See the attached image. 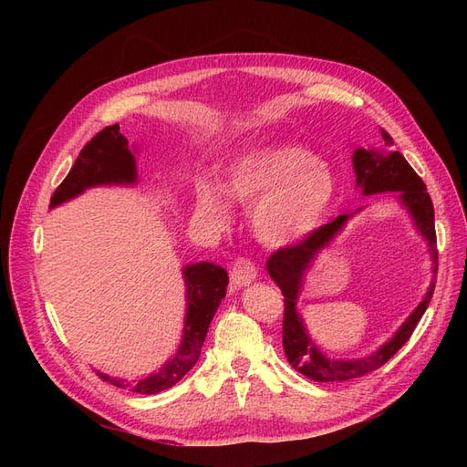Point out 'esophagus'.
<instances>
[{
    "label": "esophagus",
    "instance_id": "34e87169",
    "mask_svg": "<svg viewBox=\"0 0 467 467\" xmlns=\"http://www.w3.org/2000/svg\"><path fill=\"white\" fill-rule=\"evenodd\" d=\"M257 275H259V268H257L255 263H253L251 259L239 257V259H235V263L232 265L230 280H232L234 286L242 288V286H249L251 282L257 278Z\"/></svg>",
    "mask_w": 467,
    "mask_h": 467
}]
</instances>
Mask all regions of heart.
<instances>
[{"instance_id": "1", "label": "heart", "mask_w": 467, "mask_h": 467, "mask_svg": "<svg viewBox=\"0 0 467 467\" xmlns=\"http://www.w3.org/2000/svg\"><path fill=\"white\" fill-rule=\"evenodd\" d=\"M223 189L230 199L251 207L253 232L263 244L286 247L316 232L337 199L333 169L300 144H271L235 155L225 165ZM225 194L201 181L196 214L214 228L230 222Z\"/></svg>"}]
</instances>
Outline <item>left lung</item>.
<instances>
[{
  "mask_svg": "<svg viewBox=\"0 0 467 467\" xmlns=\"http://www.w3.org/2000/svg\"><path fill=\"white\" fill-rule=\"evenodd\" d=\"M386 148H358L352 153V167H355L357 187L364 196L395 192V199L409 212L415 230L425 237L431 261H432V280L422 296L420 304L413 309L409 317L401 323L388 341L378 347L374 352L358 358H331L319 350L316 341L309 337L304 317L298 314V298L304 288L306 273L314 265L321 249L327 247L337 234L347 225V222L360 212L358 208L352 214L337 216L333 222L321 225L309 234L302 244L278 249L266 261V271L276 282V286L285 294V321H282V347L294 370L314 381H347L362 378L384 366L395 352H398L415 331L419 319L427 312L434 294V278L438 271V251H436V232H434V208L425 182L415 173V169L407 163L400 151L389 150L393 138L381 129Z\"/></svg>",
  "mask_w": 467,
  "mask_h": 467,
  "instance_id": "left-lung-1",
  "label": "left lung"
}]
</instances>
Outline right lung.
Returning a JSON list of instances; mask_svg holds the SVG:
<instances>
[{
    "label": "right lung",
    "mask_w": 467,
    "mask_h": 467,
    "mask_svg": "<svg viewBox=\"0 0 467 467\" xmlns=\"http://www.w3.org/2000/svg\"><path fill=\"white\" fill-rule=\"evenodd\" d=\"M134 151L136 148L132 150L129 146V140L120 134L119 124L107 126L81 150L67 177L54 191L50 208L72 201L93 187H134L138 182ZM182 278H185L187 286V312L182 338L175 355L155 372L132 381L99 372V376L107 379L109 384L144 395L160 393L173 388L199 360L210 321L214 317L220 302L225 298L228 273L220 265L201 261L182 266Z\"/></svg>",
    "instance_id": "obj_1"
}]
</instances>
